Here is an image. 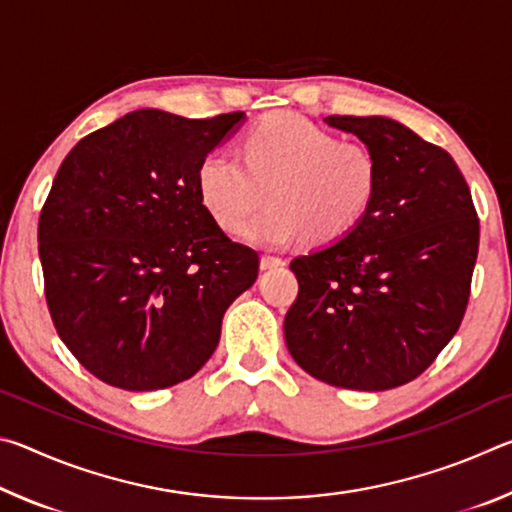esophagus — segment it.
Returning a JSON list of instances; mask_svg holds the SVG:
<instances>
[{
	"label": "esophagus",
	"instance_id": "esophagus-1",
	"mask_svg": "<svg viewBox=\"0 0 512 512\" xmlns=\"http://www.w3.org/2000/svg\"><path fill=\"white\" fill-rule=\"evenodd\" d=\"M280 264H284L282 259L273 257V255H262V259H259V266H262L264 271H266V268H273V266H280Z\"/></svg>",
	"mask_w": 512,
	"mask_h": 512
}]
</instances>
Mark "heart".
I'll return each instance as SVG.
<instances>
[{"instance_id":"1","label":"heart","mask_w":512,"mask_h":512,"mask_svg":"<svg viewBox=\"0 0 512 512\" xmlns=\"http://www.w3.org/2000/svg\"><path fill=\"white\" fill-rule=\"evenodd\" d=\"M377 158L366 144L336 140L305 117L277 112L244 140V162L216 149L198 164V196L212 219L232 228L262 203L268 207L241 223L237 237L280 248L305 235L327 246L361 221L375 196Z\"/></svg>"}]
</instances>
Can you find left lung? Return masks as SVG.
Here are the masks:
<instances>
[{
  "instance_id": "1",
  "label": "left lung",
  "mask_w": 512,
  "mask_h": 512,
  "mask_svg": "<svg viewBox=\"0 0 512 512\" xmlns=\"http://www.w3.org/2000/svg\"><path fill=\"white\" fill-rule=\"evenodd\" d=\"M375 153L379 178L343 239L291 262L284 339L298 366L350 391H388L427 370L461 325L479 219L452 155L388 117H325Z\"/></svg>"
}]
</instances>
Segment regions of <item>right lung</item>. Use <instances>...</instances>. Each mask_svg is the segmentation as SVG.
<instances>
[{"mask_svg":"<svg viewBox=\"0 0 512 512\" xmlns=\"http://www.w3.org/2000/svg\"><path fill=\"white\" fill-rule=\"evenodd\" d=\"M244 112H128L74 146L38 223L56 332L94 377L158 391L205 366L225 309L257 280L253 248L205 210L196 171Z\"/></svg>","mask_w":512,"mask_h":512,"instance_id":"add662e5","label":"right lung"}]
</instances>
